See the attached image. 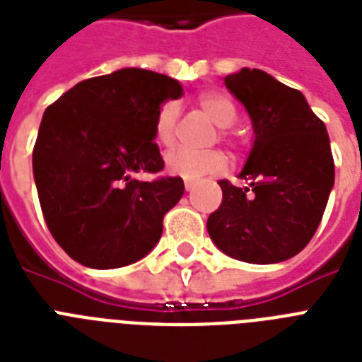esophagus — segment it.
<instances>
[{
    "instance_id": "obj_1",
    "label": "esophagus",
    "mask_w": 362,
    "mask_h": 362,
    "mask_svg": "<svg viewBox=\"0 0 362 362\" xmlns=\"http://www.w3.org/2000/svg\"><path fill=\"white\" fill-rule=\"evenodd\" d=\"M184 187H186V191H191V189H193V187H195V182H193V180H186V178H184Z\"/></svg>"
}]
</instances>
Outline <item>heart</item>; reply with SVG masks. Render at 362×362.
I'll return each instance as SVG.
<instances>
[{
	"label": "heart",
	"mask_w": 362,
	"mask_h": 362,
	"mask_svg": "<svg viewBox=\"0 0 362 362\" xmlns=\"http://www.w3.org/2000/svg\"><path fill=\"white\" fill-rule=\"evenodd\" d=\"M202 111L219 128H228L236 122V107L227 96L219 93H204L199 96ZM180 105L176 102H165L154 119V137L161 146H171L176 139ZM227 137V132H221ZM165 169L171 175L182 176L186 180H202L208 175H217L227 169V156L219 151L197 152L189 148H175L165 154Z\"/></svg>",
	"instance_id": "1"
}]
</instances>
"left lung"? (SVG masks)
Returning a JSON list of instances; mask_svg holds the SVG:
<instances>
[{
    "label": "left lung",
    "instance_id": "8db88e82",
    "mask_svg": "<svg viewBox=\"0 0 362 362\" xmlns=\"http://www.w3.org/2000/svg\"><path fill=\"white\" fill-rule=\"evenodd\" d=\"M225 85L245 105L255 143L240 173L249 186L219 180L223 201L208 234L236 260L283 262L303 251L327 206L334 184L327 130L298 89L264 70L242 69Z\"/></svg>",
    "mask_w": 362,
    "mask_h": 362
}]
</instances>
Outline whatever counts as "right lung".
<instances>
[{"label": "right lung", "instance_id": "obj_1", "mask_svg": "<svg viewBox=\"0 0 362 362\" xmlns=\"http://www.w3.org/2000/svg\"><path fill=\"white\" fill-rule=\"evenodd\" d=\"M182 96L169 76L143 69L83 79L44 111L33 175L44 219L76 262L95 269L134 264L160 242L163 216L184 195L163 171L154 119Z\"/></svg>", "mask_w": 362, "mask_h": 362}]
</instances>
